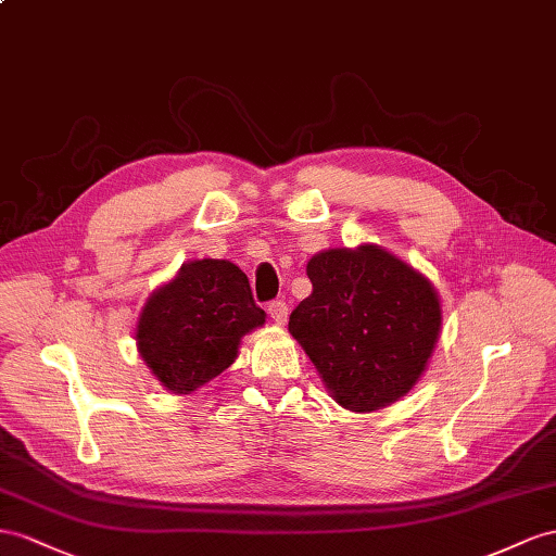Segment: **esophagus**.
<instances>
[{"mask_svg":"<svg viewBox=\"0 0 556 556\" xmlns=\"http://www.w3.org/2000/svg\"><path fill=\"white\" fill-rule=\"evenodd\" d=\"M267 315L273 317V321L275 324H287V317H289V305L283 303V301H273L267 305Z\"/></svg>","mask_w":556,"mask_h":556,"instance_id":"obj_1","label":"esophagus"}]
</instances>
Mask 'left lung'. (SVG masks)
Wrapping results in <instances>:
<instances>
[{
	"mask_svg": "<svg viewBox=\"0 0 556 556\" xmlns=\"http://www.w3.org/2000/svg\"><path fill=\"white\" fill-rule=\"evenodd\" d=\"M312 295L289 333L329 394L371 414L416 388L441 331V298L414 265L378 244L326 249L307 263Z\"/></svg>",
	"mask_w": 556,
	"mask_h": 556,
	"instance_id": "left-lung-1",
	"label": "left lung"
}]
</instances>
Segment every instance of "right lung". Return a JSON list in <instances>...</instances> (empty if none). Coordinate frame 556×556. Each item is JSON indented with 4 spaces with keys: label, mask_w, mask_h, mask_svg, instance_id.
Returning <instances> with one entry per match:
<instances>
[{
    "label": "right lung",
    "mask_w": 556,
    "mask_h": 556,
    "mask_svg": "<svg viewBox=\"0 0 556 556\" xmlns=\"http://www.w3.org/2000/svg\"><path fill=\"white\" fill-rule=\"evenodd\" d=\"M265 324L247 275L216 258L188 261L154 289L136 324V348L168 392L192 394L230 368L241 338Z\"/></svg>",
    "instance_id": "obj_1"
}]
</instances>
